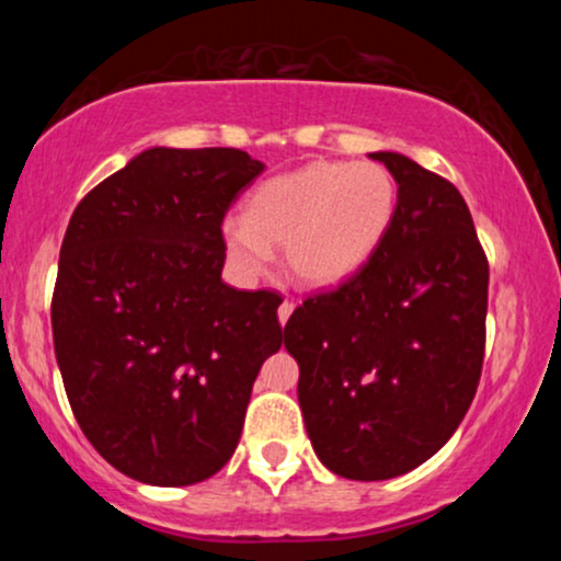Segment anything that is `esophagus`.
Wrapping results in <instances>:
<instances>
[{
	"mask_svg": "<svg viewBox=\"0 0 561 561\" xmlns=\"http://www.w3.org/2000/svg\"><path fill=\"white\" fill-rule=\"evenodd\" d=\"M293 311H295V302H293V300L282 302V306H279V324H282V327L287 324V319L293 317Z\"/></svg>",
	"mask_w": 561,
	"mask_h": 561,
	"instance_id": "esophagus-1",
	"label": "esophagus"
}]
</instances>
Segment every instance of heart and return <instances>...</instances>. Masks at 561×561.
<instances>
[{
    "label": "heart",
    "instance_id": "1",
    "mask_svg": "<svg viewBox=\"0 0 561 561\" xmlns=\"http://www.w3.org/2000/svg\"><path fill=\"white\" fill-rule=\"evenodd\" d=\"M396 197L385 165L319 160L263 182L248 214L224 218V248L242 276H261L276 259L274 244H285L302 285L337 287L377 253L396 216Z\"/></svg>",
    "mask_w": 561,
    "mask_h": 561
}]
</instances>
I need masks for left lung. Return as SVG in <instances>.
I'll return each mask as SVG.
<instances>
[{"mask_svg":"<svg viewBox=\"0 0 561 561\" xmlns=\"http://www.w3.org/2000/svg\"><path fill=\"white\" fill-rule=\"evenodd\" d=\"M398 184L377 253L285 327L319 461L347 480L411 472L465 420L485 353L488 261L465 197L401 152H371Z\"/></svg>","mask_w":561,"mask_h":561,"instance_id":"1","label":"left lung"}]
</instances>
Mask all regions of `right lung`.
<instances>
[{"mask_svg": "<svg viewBox=\"0 0 561 561\" xmlns=\"http://www.w3.org/2000/svg\"><path fill=\"white\" fill-rule=\"evenodd\" d=\"M263 169L234 147H150L70 216L57 366L96 454L147 485H195L227 465L282 347L279 295L221 279L224 216Z\"/></svg>", "mask_w": 561, "mask_h": 561, "instance_id": "add662e5", "label": "right lung"}]
</instances>
